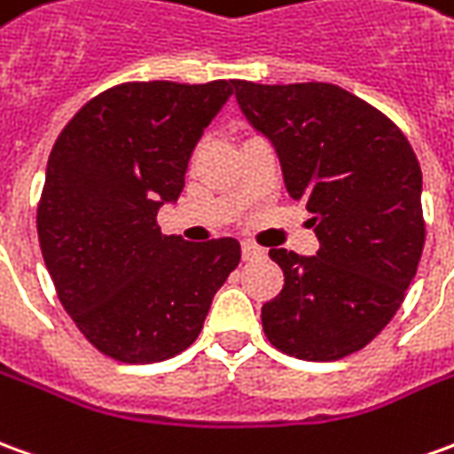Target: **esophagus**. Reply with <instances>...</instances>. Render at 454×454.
I'll list each match as a JSON object with an SVG mask.
<instances>
[{"instance_id": "1", "label": "esophagus", "mask_w": 454, "mask_h": 454, "mask_svg": "<svg viewBox=\"0 0 454 454\" xmlns=\"http://www.w3.org/2000/svg\"><path fill=\"white\" fill-rule=\"evenodd\" d=\"M265 258V250L255 246V243H243V260L246 262H253V260H262Z\"/></svg>"}]
</instances>
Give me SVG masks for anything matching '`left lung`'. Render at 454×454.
<instances>
[{"instance_id":"left-lung-1","label":"left lung","mask_w":454,"mask_h":454,"mask_svg":"<svg viewBox=\"0 0 454 454\" xmlns=\"http://www.w3.org/2000/svg\"><path fill=\"white\" fill-rule=\"evenodd\" d=\"M236 100L270 139L285 186L312 214V258L270 248L285 272L262 304V332L282 354L337 361L393 319L426 243L423 174L411 142L381 110L332 83L236 81Z\"/></svg>"}]
</instances>
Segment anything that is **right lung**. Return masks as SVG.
<instances>
[{"label": "right lung", "mask_w": 454, "mask_h": 454, "mask_svg": "<svg viewBox=\"0 0 454 454\" xmlns=\"http://www.w3.org/2000/svg\"><path fill=\"white\" fill-rule=\"evenodd\" d=\"M233 88L120 83L88 100L51 150L36 211L43 262L63 309L110 359L154 364L192 347L236 270V238L186 243L157 223Z\"/></svg>", "instance_id": "1"}]
</instances>
